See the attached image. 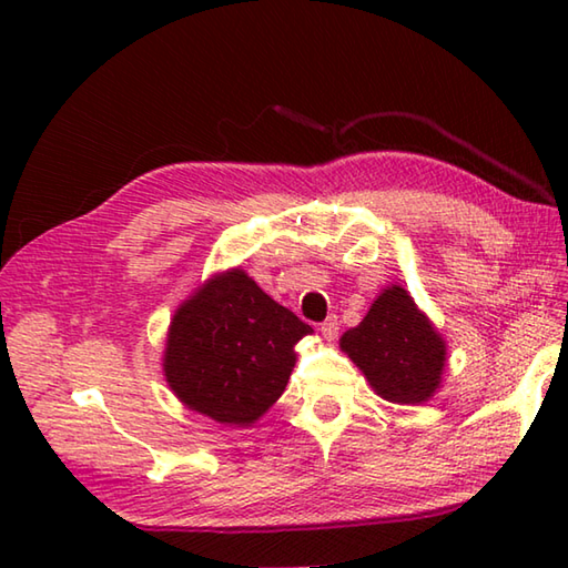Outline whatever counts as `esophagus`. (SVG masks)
Instances as JSON below:
<instances>
[{
  "instance_id": "34e87169",
  "label": "esophagus",
  "mask_w": 568,
  "mask_h": 568,
  "mask_svg": "<svg viewBox=\"0 0 568 568\" xmlns=\"http://www.w3.org/2000/svg\"><path fill=\"white\" fill-rule=\"evenodd\" d=\"M320 332H322V336L324 339H336V334H339V320L336 317H329V320H324L322 324H320Z\"/></svg>"
}]
</instances>
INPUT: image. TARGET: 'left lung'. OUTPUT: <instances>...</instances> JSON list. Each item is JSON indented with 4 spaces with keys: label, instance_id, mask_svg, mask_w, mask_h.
Listing matches in <instances>:
<instances>
[{
    "label": "left lung",
    "instance_id": "obj_1",
    "mask_svg": "<svg viewBox=\"0 0 568 568\" xmlns=\"http://www.w3.org/2000/svg\"><path fill=\"white\" fill-rule=\"evenodd\" d=\"M342 348L385 400L425 403L439 388L446 346L400 285L378 295L364 322L342 336Z\"/></svg>",
    "mask_w": 568,
    "mask_h": 568
}]
</instances>
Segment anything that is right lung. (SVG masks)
Returning <instances> with one entry per match:
<instances>
[{"instance_id": "1", "label": "right lung", "mask_w": 568, "mask_h": 568, "mask_svg": "<svg viewBox=\"0 0 568 568\" xmlns=\"http://www.w3.org/2000/svg\"><path fill=\"white\" fill-rule=\"evenodd\" d=\"M310 332L244 271L216 275L175 312L165 378L190 409L224 425H251L283 395L293 346Z\"/></svg>"}]
</instances>
